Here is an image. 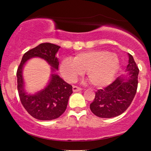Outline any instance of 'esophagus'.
<instances>
[{"label":"esophagus","instance_id":"obj_1","mask_svg":"<svg viewBox=\"0 0 151 151\" xmlns=\"http://www.w3.org/2000/svg\"><path fill=\"white\" fill-rule=\"evenodd\" d=\"M82 91V88L80 87H78V86H73V91L74 93H76V92H79Z\"/></svg>","mask_w":151,"mask_h":151}]
</instances>
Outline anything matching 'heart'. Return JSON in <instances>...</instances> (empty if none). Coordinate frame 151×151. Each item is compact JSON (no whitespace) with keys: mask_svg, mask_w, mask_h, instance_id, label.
I'll use <instances>...</instances> for the list:
<instances>
[{"mask_svg":"<svg viewBox=\"0 0 151 151\" xmlns=\"http://www.w3.org/2000/svg\"><path fill=\"white\" fill-rule=\"evenodd\" d=\"M120 60L116 54L103 50L79 52L73 60L66 58L60 66L66 81H75L86 70V76L94 87L103 88L112 83L119 69Z\"/></svg>","mask_w":151,"mask_h":151,"instance_id":"heart-1","label":"heart"}]
</instances>
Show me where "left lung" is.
I'll return each instance as SVG.
<instances>
[{
	"label": "left lung",
	"mask_w": 151,
	"mask_h": 151,
	"mask_svg": "<svg viewBox=\"0 0 151 151\" xmlns=\"http://www.w3.org/2000/svg\"><path fill=\"white\" fill-rule=\"evenodd\" d=\"M129 63L126 75L117 78L111 85L96 92L90 104L94 114L101 118H112L129 108L137 93L139 68L131 55L128 53Z\"/></svg>",
	"instance_id": "1"
}]
</instances>
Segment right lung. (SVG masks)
I'll use <instances>...</instances> for the list:
<instances>
[{
    "label": "right lung",
    "mask_w": 151,
    "mask_h": 151,
    "mask_svg": "<svg viewBox=\"0 0 151 151\" xmlns=\"http://www.w3.org/2000/svg\"><path fill=\"white\" fill-rule=\"evenodd\" d=\"M60 47L51 43H42L25 53L18 68L17 88L21 103L27 111L34 118L42 121L57 119L64 113L68 99L73 93V87L66 83L57 73L58 70V58L57 53ZM42 58L51 66L50 81L45 87L35 94L28 93L25 90L23 68L30 58Z\"/></svg>",
    "instance_id": "right-lung-1"
}]
</instances>
